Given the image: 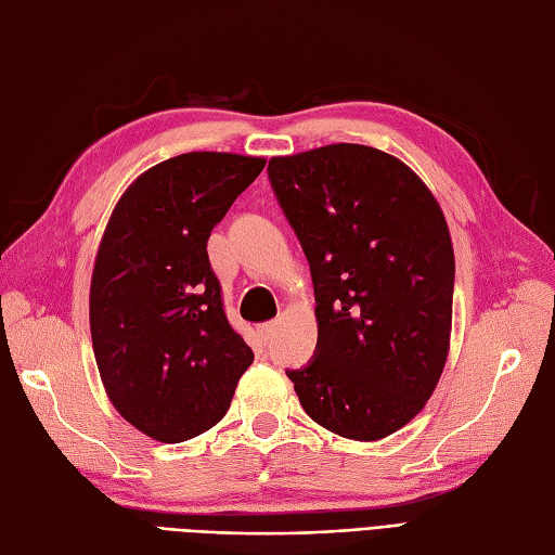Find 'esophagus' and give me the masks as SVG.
<instances>
[{"label":"esophagus","mask_w":555,"mask_h":555,"mask_svg":"<svg viewBox=\"0 0 555 555\" xmlns=\"http://www.w3.org/2000/svg\"><path fill=\"white\" fill-rule=\"evenodd\" d=\"M275 328H278V320H271V322H263V324H259V326H257V332H259V336H261L263 340H271V338H273V334H275Z\"/></svg>","instance_id":"esophagus-1"}]
</instances>
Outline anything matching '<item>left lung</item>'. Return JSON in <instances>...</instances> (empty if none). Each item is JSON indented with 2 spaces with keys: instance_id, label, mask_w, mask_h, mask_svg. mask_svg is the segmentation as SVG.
I'll use <instances>...</instances> for the list:
<instances>
[{
  "instance_id": "1",
  "label": "left lung",
  "mask_w": 555,
  "mask_h": 555,
  "mask_svg": "<svg viewBox=\"0 0 555 555\" xmlns=\"http://www.w3.org/2000/svg\"><path fill=\"white\" fill-rule=\"evenodd\" d=\"M310 263L318 346L287 376L328 431L378 441L421 413L448 357L455 257L439 203L380 149L328 144L268 163Z\"/></svg>"
}]
</instances>
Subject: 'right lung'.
<instances>
[{
  "label": "right lung",
  "mask_w": 555,
  "mask_h": 555,
  "mask_svg": "<svg viewBox=\"0 0 555 555\" xmlns=\"http://www.w3.org/2000/svg\"><path fill=\"white\" fill-rule=\"evenodd\" d=\"M263 166L217 152L163 160L134 179L102 235L91 282L95 362L116 411L156 441L215 427L254 359L223 312L207 241Z\"/></svg>",
  "instance_id": "1"
}]
</instances>
